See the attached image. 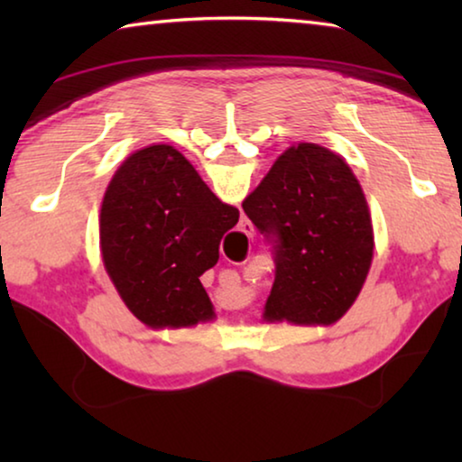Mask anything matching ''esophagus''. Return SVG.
Returning <instances> with one entry per match:
<instances>
[{
	"mask_svg": "<svg viewBox=\"0 0 462 462\" xmlns=\"http://www.w3.org/2000/svg\"><path fill=\"white\" fill-rule=\"evenodd\" d=\"M242 228H245V230H242V232H246V234H248V236H250V234H253V226H250L248 222H245V224H242Z\"/></svg>",
	"mask_w": 462,
	"mask_h": 462,
	"instance_id": "1",
	"label": "esophagus"
}]
</instances>
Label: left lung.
Segmentation results:
<instances>
[{"instance_id":"left-lung-1","label":"left lung","mask_w":462,"mask_h":462,"mask_svg":"<svg viewBox=\"0 0 462 462\" xmlns=\"http://www.w3.org/2000/svg\"><path fill=\"white\" fill-rule=\"evenodd\" d=\"M242 209L273 245L267 322L332 324L361 293L373 261L369 206L350 167L328 148H287Z\"/></svg>"}]
</instances>
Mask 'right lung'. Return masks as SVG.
Wrapping results in <instances>:
<instances>
[{"mask_svg": "<svg viewBox=\"0 0 462 462\" xmlns=\"http://www.w3.org/2000/svg\"><path fill=\"white\" fill-rule=\"evenodd\" d=\"M238 216L177 148L152 144L130 154L101 201L99 245L132 314L151 328L214 319L199 277L220 259V240Z\"/></svg>", "mask_w": 462, "mask_h": 462, "instance_id": "1", "label": "right lung"}]
</instances>
